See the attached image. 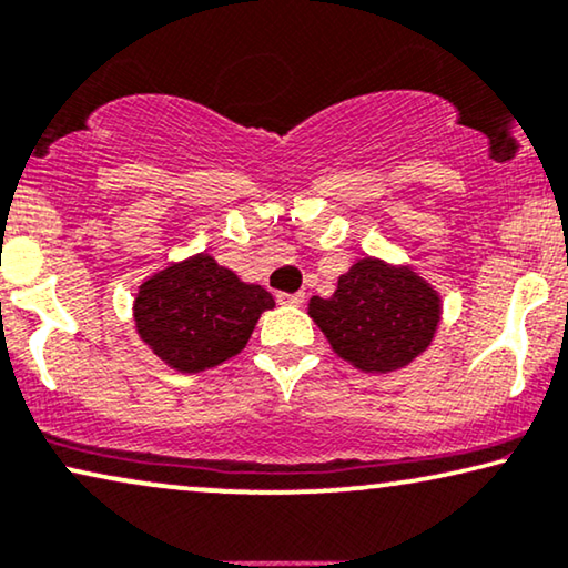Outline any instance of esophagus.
<instances>
[{"mask_svg": "<svg viewBox=\"0 0 568 568\" xmlns=\"http://www.w3.org/2000/svg\"><path fill=\"white\" fill-rule=\"evenodd\" d=\"M275 298L277 303H283V306H301L303 293H277Z\"/></svg>", "mask_w": 568, "mask_h": 568, "instance_id": "obj_1", "label": "esophagus"}]
</instances>
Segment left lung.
Here are the masks:
<instances>
[{
	"mask_svg": "<svg viewBox=\"0 0 568 568\" xmlns=\"http://www.w3.org/2000/svg\"><path fill=\"white\" fill-rule=\"evenodd\" d=\"M334 353L361 371L386 373L412 363L440 322V298L412 270L361 260L339 277L332 298L308 303Z\"/></svg>",
	"mask_w": 568,
	"mask_h": 568,
	"instance_id": "left-lung-1",
	"label": "left lung"
}]
</instances>
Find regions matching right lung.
<instances>
[{
    "label": "right lung",
    "instance_id": "add662e5",
    "mask_svg": "<svg viewBox=\"0 0 568 568\" xmlns=\"http://www.w3.org/2000/svg\"><path fill=\"white\" fill-rule=\"evenodd\" d=\"M273 306L265 287L197 254L143 283L133 314L141 339L164 363L197 373L242 353L260 314Z\"/></svg>",
    "mask_w": 568,
    "mask_h": 568
}]
</instances>
